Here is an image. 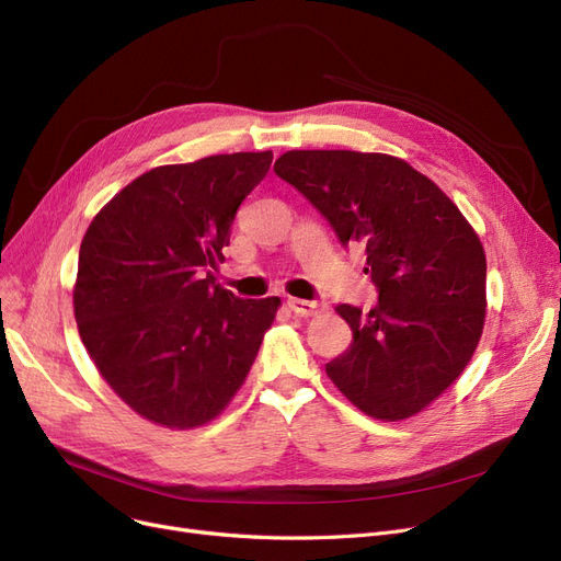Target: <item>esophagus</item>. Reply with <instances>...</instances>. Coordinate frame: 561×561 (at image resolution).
I'll list each match as a JSON object with an SVG mask.
<instances>
[{
  "mask_svg": "<svg viewBox=\"0 0 561 561\" xmlns=\"http://www.w3.org/2000/svg\"><path fill=\"white\" fill-rule=\"evenodd\" d=\"M288 309L296 313V316H302V318H311V316H318L325 311V305L318 302V300H298V298H288Z\"/></svg>",
  "mask_w": 561,
  "mask_h": 561,
  "instance_id": "34e87169",
  "label": "esophagus"
}]
</instances>
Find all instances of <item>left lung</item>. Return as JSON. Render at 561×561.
<instances>
[{"label": "left lung", "instance_id": "obj_1", "mask_svg": "<svg viewBox=\"0 0 561 561\" xmlns=\"http://www.w3.org/2000/svg\"><path fill=\"white\" fill-rule=\"evenodd\" d=\"M275 172L362 245L379 296L339 305L352 343L325 366L334 387L377 421L416 416L463 373L486 318L478 231L430 176L381 152L290 150Z\"/></svg>", "mask_w": 561, "mask_h": 561}]
</instances>
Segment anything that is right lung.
<instances>
[{"label":"right lung","mask_w":561,"mask_h":561,"mask_svg":"<svg viewBox=\"0 0 561 561\" xmlns=\"http://www.w3.org/2000/svg\"><path fill=\"white\" fill-rule=\"evenodd\" d=\"M273 152L159 165L88 225L72 288L79 336L113 393L145 421L195 430L243 387L279 298L216 282L241 202Z\"/></svg>","instance_id":"1"}]
</instances>
